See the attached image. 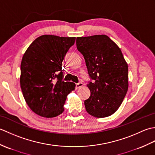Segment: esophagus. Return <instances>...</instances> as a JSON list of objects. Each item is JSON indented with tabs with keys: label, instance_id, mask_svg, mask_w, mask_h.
<instances>
[{
	"label": "esophagus",
	"instance_id": "esophagus-1",
	"mask_svg": "<svg viewBox=\"0 0 155 155\" xmlns=\"http://www.w3.org/2000/svg\"><path fill=\"white\" fill-rule=\"evenodd\" d=\"M83 86V83H82V82H79V83H78L76 84L75 88H76V89H78V88H80Z\"/></svg>",
	"mask_w": 155,
	"mask_h": 155
}]
</instances>
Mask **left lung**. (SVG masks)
<instances>
[{
	"mask_svg": "<svg viewBox=\"0 0 155 155\" xmlns=\"http://www.w3.org/2000/svg\"><path fill=\"white\" fill-rule=\"evenodd\" d=\"M76 44L93 80L87 84L91 96L84 101L86 110L97 118L110 116L119 108L128 91V64L123 53L104 35L77 37Z\"/></svg>",
	"mask_w": 155,
	"mask_h": 155,
	"instance_id": "obj_1",
	"label": "left lung"
}]
</instances>
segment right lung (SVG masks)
<instances>
[{"mask_svg":"<svg viewBox=\"0 0 155 155\" xmlns=\"http://www.w3.org/2000/svg\"><path fill=\"white\" fill-rule=\"evenodd\" d=\"M75 38L42 35L23 55L21 90L29 108L39 116L52 118L62 113L67 95L74 90V83L62 81V62Z\"/></svg>","mask_w":155,"mask_h":155,"instance_id":"add662e5","label":"right lung"}]
</instances>
